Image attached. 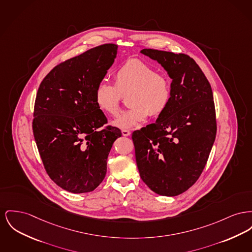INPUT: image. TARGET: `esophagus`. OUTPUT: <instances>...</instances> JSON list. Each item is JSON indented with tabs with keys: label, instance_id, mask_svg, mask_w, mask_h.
Listing matches in <instances>:
<instances>
[{
	"label": "esophagus",
	"instance_id": "34e87169",
	"mask_svg": "<svg viewBox=\"0 0 252 252\" xmlns=\"http://www.w3.org/2000/svg\"><path fill=\"white\" fill-rule=\"evenodd\" d=\"M130 133H131V132H130L129 130H127V129H123V130H122L123 136H129Z\"/></svg>",
	"mask_w": 252,
	"mask_h": 252
}]
</instances>
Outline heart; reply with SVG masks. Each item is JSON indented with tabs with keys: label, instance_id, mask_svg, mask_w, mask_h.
I'll return each instance as SVG.
<instances>
[{
	"label": "heart",
	"instance_id": "obj_1",
	"mask_svg": "<svg viewBox=\"0 0 252 252\" xmlns=\"http://www.w3.org/2000/svg\"><path fill=\"white\" fill-rule=\"evenodd\" d=\"M127 97L128 110L113 122L119 128H131L143 123L148 115L158 117L171 101L172 88L166 75L140 60L130 59L114 73V86L100 83L95 89L94 100L105 114L115 117L121 109L123 96Z\"/></svg>",
	"mask_w": 252,
	"mask_h": 252
}]
</instances>
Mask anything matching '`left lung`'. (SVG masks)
<instances>
[{
  "instance_id": "1",
  "label": "left lung",
  "mask_w": 252,
  "mask_h": 252,
  "mask_svg": "<svg viewBox=\"0 0 252 252\" xmlns=\"http://www.w3.org/2000/svg\"><path fill=\"white\" fill-rule=\"evenodd\" d=\"M172 79L171 101L156 123L132 133L143 182L157 194L185 192L202 174L217 132L210 84L187 54L145 48Z\"/></svg>"
}]
</instances>
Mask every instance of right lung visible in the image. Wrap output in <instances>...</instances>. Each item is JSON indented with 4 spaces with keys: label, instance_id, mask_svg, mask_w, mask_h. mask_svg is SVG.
Wrapping results in <instances>:
<instances>
[{
    "label": "right lung",
    "instance_id": "add662e5",
    "mask_svg": "<svg viewBox=\"0 0 252 252\" xmlns=\"http://www.w3.org/2000/svg\"><path fill=\"white\" fill-rule=\"evenodd\" d=\"M117 48L104 44L60 63L38 89L34 139L46 173L66 191H93L103 182L108 153L122 136L118 127L104 126L107 119L94 100Z\"/></svg>",
    "mask_w": 252,
    "mask_h": 252
}]
</instances>
